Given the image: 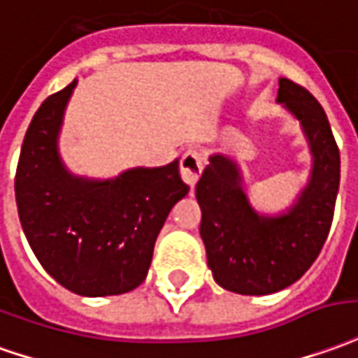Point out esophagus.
<instances>
[{
	"label": "esophagus",
	"instance_id": "esophagus-1",
	"mask_svg": "<svg viewBox=\"0 0 358 358\" xmlns=\"http://www.w3.org/2000/svg\"><path fill=\"white\" fill-rule=\"evenodd\" d=\"M203 155L196 151V149H187L186 153L182 155V159H180V174H182V180L186 182L187 186H196L201 172H203Z\"/></svg>",
	"mask_w": 358,
	"mask_h": 358
}]
</instances>
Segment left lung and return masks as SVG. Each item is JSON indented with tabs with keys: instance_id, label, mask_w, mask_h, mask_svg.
Wrapping results in <instances>:
<instances>
[{
	"instance_id": "obj_1",
	"label": "left lung",
	"mask_w": 358,
	"mask_h": 358,
	"mask_svg": "<svg viewBox=\"0 0 358 358\" xmlns=\"http://www.w3.org/2000/svg\"><path fill=\"white\" fill-rule=\"evenodd\" d=\"M277 101L301 120L314 157L296 203L281 217L257 215L242 192L238 166L222 155L209 159L196 186L207 266L222 289L238 294H271L299 281L322 252L334 221L341 161L326 112L291 79H279Z\"/></svg>"
}]
</instances>
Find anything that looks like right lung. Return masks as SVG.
<instances>
[{
  "mask_svg": "<svg viewBox=\"0 0 358 358\" xmlns=\"http://www.w3.org/2000/svg\"><path fill=\"white\" fill-rule=\"evenodd\" d=\"M75 85L50 94L27 129L15 174L19 219L34 256L62 287L83 296L124 294L145 281L155 240L189 186L178 161L106 182L71 176L57 134Z\"/></svg>",
  "mask_w": 358,
  "mask_h": 358,
  "instance_id": "obj_1",
  "label": "right lung"
}]
</instances>
